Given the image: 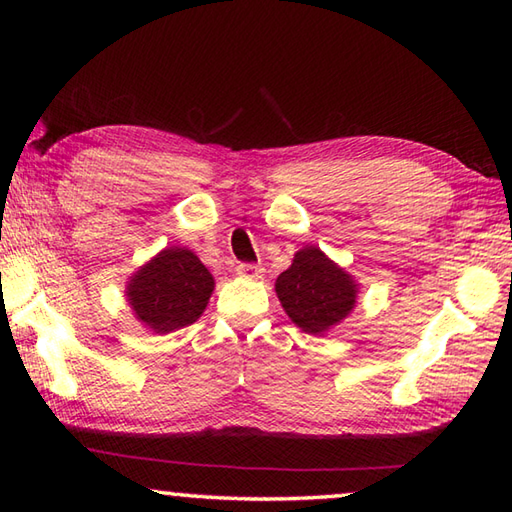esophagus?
I'll return each instance as SVG.
<instances>
[{
    "label": "esophagus",
    "mask_w": 512,
    "mask_h": 512,
    "mask_svg": "<svg viewBox=\"0 0 512 512\" xmlns=\"http://www.w3.org/2000/svg\"><path fill=\"white\" fill-rule=\"evenodd\" d=\"M237 275H241V277H262V273H264V268H259V266H255V264H239L237 268Z\"/></svg>",
    "instance_id": "esophagus-1"
}]
</instances>
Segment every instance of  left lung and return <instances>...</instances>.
Returning <instances> with one entry per match:
<instances>
[{
  "label": "left lung",
  "instance_id": "1",
  "mask_svg": "<svg viewBox=\"0 0 512 512\" xmlns=\"http://www.w3.org/2000/svg\"><path fill=\"white\" fill-rule=\"evenodd\" d=\"M275 293L302 332L325 334L350 316L357 305L359 284L323 250L305 246L275 280Z\"/></svg>",
  "mask_w": 512,
  "mask_h": 512
}]
</instances>
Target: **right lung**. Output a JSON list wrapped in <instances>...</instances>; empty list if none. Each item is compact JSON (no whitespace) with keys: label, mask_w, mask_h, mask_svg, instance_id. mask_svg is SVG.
Wrapping results in <instances>:
<instances>
[{"label":"right lung","mask_w":512,"mask_h":512,"mask_svg":"<svg viewBox=\"0 0 512 512\" xmlns=\"http://www.w3.org/2000/svg\"><path fill=\"white\" fill-rule=\"evenodd\" d=\"M212 291V273L192 250L178 246L160 250L126 284L135 318L153 334H169L196 323Z\"/></svg>","instance_id":"obj_1"}]
</instances>
